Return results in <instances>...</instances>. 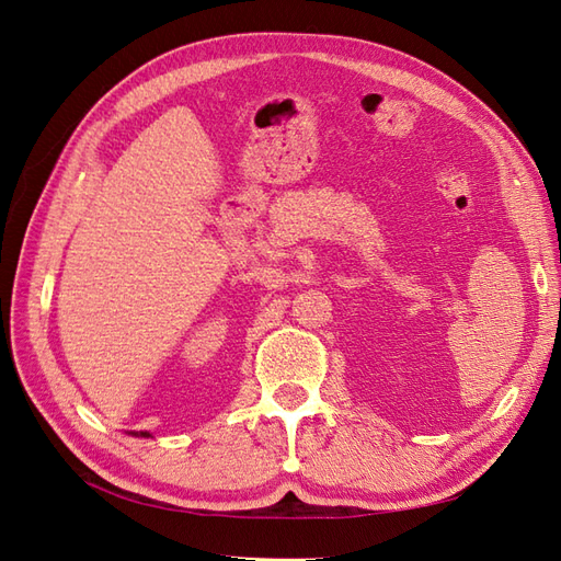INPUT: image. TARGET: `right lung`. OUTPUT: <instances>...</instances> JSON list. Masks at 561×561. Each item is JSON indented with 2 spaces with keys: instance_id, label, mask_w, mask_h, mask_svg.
Listing matches in <instances>:
<instances>
[{
  "instance_id": "add662e5",
  "label": "right lung",
  "mask_w": 561,
  "mask_h": 561,
  "mask_svg": "<svg viewBox=\"0 0 561 561\" xmlns=\"http://www.w3.org/2000/svg\"><path fill=\"white\" fill-rule=\"evenodd\" d=\"M142 435H147V433H142Z\"/></svg>"
}]
</instances>
